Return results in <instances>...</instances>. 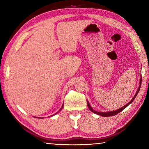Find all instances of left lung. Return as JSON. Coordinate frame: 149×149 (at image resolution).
Listing matches in <instances>:
<instances>
[{
	"label": "left lung",
	"mask_w": 149,
	"mask_h": 149,
	"mask_svg": "<svg viewBox=\"0 0 149 149\" xmlns=\"http://www.w3.org/2000/svg\"><path fill=\"white\" fill-rule=\"evenodd\" d=\"M141 76L140 77V81H139V87H138V89H137V92H136V93H135V95H134V97H133V99L130 100V101L127 103V104H125V105H124L123 106V107H122V108H120V109H118V110H114V111H109V112H97V111H96V110H93V108L91 107V105H90V104H89V101H88V100H87V106H88V107H89V110L91 111L92 112H93V113H95V114H98V115H99V116H103V117H108V116H114V115H116V114H118V113H120V112H122V111L123 110V109H125V108L127 107V106H129L131 103H132L133 100H134V99H135V97H137V94H138V93H139V90H140V87H141V81H142V79H141Z\"/></svg>",
	"instance_id": "left-lung-1"
}]
</instances>
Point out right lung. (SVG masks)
I'll use <instances>...</instances> for the list:
<instances>
[{"label":"right lung","mask_w":149,"mask_h":149,"mask_svg":"<svg viewBox=\"0 0 149 149\" xmlns=\"http://www.w3.org/2000/svg\"><path fill=\"white\" fill-rule=\"evenodd\" d=\"M63 107H64V104H63V105H62V108H60V110L58 111V112H56V114H54V115H55V114H57V113H58L59 112H60V111H61L62 110V108H63ZM54 115H52V116H54ZM35 118H37V117H35Z\"/></svg>","instance_id":"obj_1"}]
</instances>
